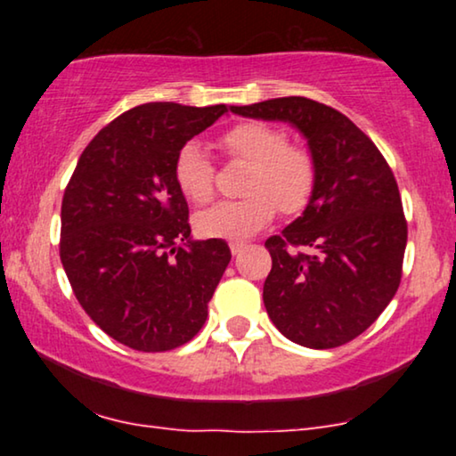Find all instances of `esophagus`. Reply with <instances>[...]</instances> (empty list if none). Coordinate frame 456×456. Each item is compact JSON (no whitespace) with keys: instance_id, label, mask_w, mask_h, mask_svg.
<instances>
[{"instance_id":"obj_1","label":"esophagus","mask_w":456,"mask_h":456,"mask_svg":"<svg viewBox=\"0 0 456 456\" xmlns=\"http://www.w3.org/2000/svg\"><path fill=\"white\" fill-rule=\"evenodd\" d=\"M242 248H247V242L242 240H230V251H232V255H239Z\"/></svg>"}]
</instances>
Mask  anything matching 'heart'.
Instances as JSON below:
<instances>
[{
  "label": "heart",
  "mask_w": 456,
  "mask_h": 456,
  "mask_svg": "<svg viewBox=\"0 0 456 456\" xmlns=\"http://www.w3.org/2000/svg\"><path fill=\"white\" fill-rule=\"evenodd\" d=\"M232 159L248 164L245 199L222 201L197 216L199 234L208 239H247L276 216L297 214L309 203L317 180L315 158L305 147L289 145V134L265 122H240L220 136ZM174 180L191 203L214 197V166L197 141H186L174 159Z\"/></svg>",
  "instance_id": "heart-1"
}]
</instances>
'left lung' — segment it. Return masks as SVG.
Segmentation results:
<instances>
[{"instance_id": "1", "label": "left lung", "mask_w": 456, "mask_h": 456, "mask_svg": "<svg viewBox=\"0 0 456 456\" xmlns=\"http://www.w3.org/2000/svg\"><path fill=\"white\" fill-rule=\"evenodd\" d=\"M230 110L292 124L317 164L303 216L265 240L267 315L301 346L346 345L378 320L401 284L407 220L395 174L370 136L330 105L278 97Z\"/></svg>"}]
</instances>
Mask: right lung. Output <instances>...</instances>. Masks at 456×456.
I'll return each instance as SVG.
<instances>
[{"instance_id": "obj_1", "label": "right lung", "mask_w": 456, "mask_h": 456, "mask_svg": "<svg viewBox=\"0 0 456 456\" xmlns=\"http://www.w3.org/2000/svg\"><path fill=\"white\" fill-rule=\"evenodd\" d=\"M228 111L142 103L99 130L61 199L60 257L86 315L134 351L189 342L230 264L222 239L192 240L174 180L178 149Z\"/></svg>"}]
</instances>
